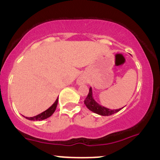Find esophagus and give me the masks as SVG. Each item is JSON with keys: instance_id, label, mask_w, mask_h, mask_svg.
Here are the masks:
<instances>
[{"instance_id": "esophagus-1", "label": "esophagus", "mask_w": 160, "mask_h": 160, "mask_svg": "<svg viewBox=\"0 0 160 160\" xmlns=\"http://www.w3.org/2000/svg\"><path fill=\"white\" fill-rule=\"evenodd\" d=\"M87 82H88V77H87L86 75L83 74V75H81L77 79V83L78 85H82L84 84V83H87Z\"/></svg>"}]
</instances>
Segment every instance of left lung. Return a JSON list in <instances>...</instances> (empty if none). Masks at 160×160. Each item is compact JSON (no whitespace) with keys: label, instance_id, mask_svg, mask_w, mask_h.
I'll list each match as a JSON object with an SVG mask.
<instances>
[{"label":"left lung","instance_id":"1","mask_svg":"<svg viewBox=\"0 0 160 160\" xmlns=\"http://www.w3.org/2000/svg\"><path fill=\"white\" fill-rule=\"evenodd\" d=\"M84 104L87 106V108H88L90 111H93V112L102 116L111 115V114H114V113L118 112V111L122 109L119 108L115 109V110H111V109L107 108L104 107V106L98 104V103L96 102L95 100L93 99L91 88H90L89 93H88V97H87L86 99L84 100Z\"/></svg>","mask_w":160,"mask_h":160}]
</instances>
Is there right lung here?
<instances>
[{
  "label": "right lung",
  "mask_w": 160,
  "mask_h": 160,
  "mask_svg": "<svg viewBox=\"0 0 160 160\" xmlns=\"http://www.w3.org/2000/svg\"><path fill=\"white\" fill-rule=\"evenodd\" d=\"M57 104H58V98L56 100V101L54 102V104H53L51 107L49 108L47 110H46L45 111H43V112H42L41 114H38V115H36V116H34V117H30V118L25 117V118L28 119V120H31V121H41V120H44V119L48 118H49L50 116H51L52 114L54 113V111H56V107H57Z\"/></svg>",
  "instance_id": "add662e5"
}]
</instances>
